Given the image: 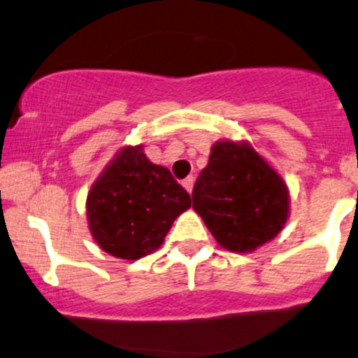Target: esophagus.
Masks as SVG:
<instances>
[{
	"mask_svg": "<svg viewBox=\"0 0 358 358\" xmlns=\"http://www.w3.org/2000/svg\"><path fill=\"white\" fill-rule=\"evenodd\" d=\"M183 187H185V190L192 194V189H194V176H187L185 180H183Z\"/></svg>",
	"mask_w": 358,
	"mask_h": 358,
	"instance_id": "obj_1",
	"label": "esophagus"
}]
</instances>
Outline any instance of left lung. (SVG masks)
Returning a JSON list of instances; mask_svg holds the SVG:
<instances>
[{
	"instance_id": "8db88e82",
	"label": "left lung",
	"mask_w": 358,
	"mask_h": 358,
	"mask_svg": "<svg viewBox=\"0 0 358 358\" xmlns=\"http://www.w3.org/2000/svg\"><path fill=\"white\" fill-rule=\"evenodd\" d=\"M195 213L221 247L252 252L288 220L287 183L248 144L216 142L192 192Z\"/></svg>"
}]
</instances>
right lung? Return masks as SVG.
I'll list each match as a JSON object with an SVG mask.
<instances>
[{"mask_svg":"<svg viewBox=\"0 0 358 358\" xmlns=\"http://www.w3.org/2000/svg\"><path fill=\"white\" fill-rule=\"evenodd\" d=\"M190 204L189 192L168 168L150 163L141 145H129L89 192V228L104 252L135 261L159 248L173 221Z\"/></svg>","mask_w":358,"mask_h":358,"instance_id":"right-lung-1","label":"right lung"}]
</instances>
